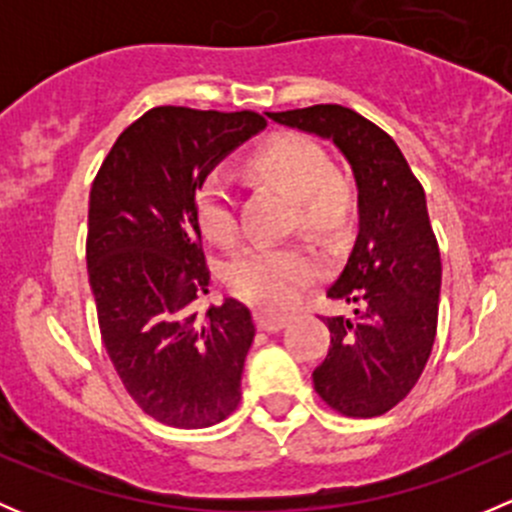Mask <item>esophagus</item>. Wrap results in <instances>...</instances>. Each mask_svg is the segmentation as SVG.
I'll return each mask as SVG.
<instances>
[{
    "label": "esophagus",
    "instance_id": "obj_1",
    "mask_svg": "<svg viewBox=\"0 0 512 512\" xmlns=\"http://www.w3.org/2000/svg\"><path fill=\"white\" fill-rule=\"evenodd\" d=\"M289 319H292L289 314L275 312V309H265V307L255 309V322L262 332H280L282 327H287Z\"/></svg>",
    "mask_w": 512,
    "mask_h": 512
}]
</instances>
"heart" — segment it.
Instances as JSON below:
<instances>
[{
	"instance_id": "b5f03b06",
	"label": "heart",
	"mask_w": 512,
	"mask_h": 512,
	"mask_svg": "<svg viewBox=\"0 0 512 512\" xmlns=\"http://www.w3.org/2000/svg\"><path fill=\"white\" fill-rule=\"evenodd\" d=\"M255 183L285 193L294 203V225L332 240L354 223V180L332 168L327 151L297 133H280L262 143L245 163ZM195 220L200 232L220 247L237 242V220L223 180L208 178L195 195ZM322 275V260L307 245H257L240 252L227 265L225 280L232 292L250 302L280 307L297 299Z\"/></svg>"
}]
</instances>
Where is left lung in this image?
<instances>
[{
    "label": "left lung",
    "mask_w": 512,
    "mask_h": 512,
    "mask_svg": "<svg viewBox=\"0 0 512 512\" xmlns=\"http://www.w3.org/2000/svg\"><path fill=\"white\" fill-rule=\"evenodd\" d=\"M282 126L332 141L354 170L359 235L329 299L356 304L327 317L329 352L314 391L344 416L371 418L409 396L431 356L441 294V252L426 193L394 138L339 103L267 113Z\"/></svg>",
    "instance_id": "obj_1"
}]
</instances>
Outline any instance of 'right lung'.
<instances>
[{
  "instance_id": "right-lung-1",
  "label": "right lung",
  "mask_w": 512,
  "mask_h": 512,
  "mask_svg": "<svg viewBox=\"0 0 512 512\" xmlns=\"http://www.w3.org/2000/svg\"><path fill=\"white\" fill-rule=\"evenodd\" d=\"M265 126L255 111L151 108L91 185L86 265L103 347L131 399L165 426H213L240 404L255 324L237 299L198 312L210 270L195 195Z\"/></svg>"
}]
</instances>
